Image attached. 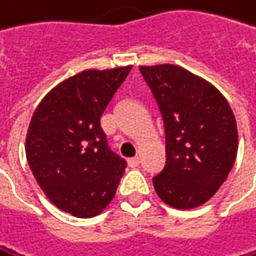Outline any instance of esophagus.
<instances>
[{"label":"esophagus","mask_w":256,"mask_h":256,"mask_svg":"<svg viewBox=\"0 0 256 256\" xmlns=\"http://www.w3.org/2000/svg\"><path fill=\"white\" fill-rule=\"evenodd\" d=\"M138 163H140V158L138 157H132V158L128 160V164L131 166V168H134V166H138Z\"/></svg>","instance_id":"obj_1"}]
</instances>
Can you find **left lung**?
Listing matches in <instances>:
<instances>
[{
	"instance_id": "8db88e82",
	"label": "left lung",
	"mask_w": 256,
	"mask_h": 256,
	"mask_svg": "<svg viewBox=\"0 0 256 256\" xmlns=\"http://www.w3.org/2000/svg\"><path fill=\"white\" fill-rule=\"evenodd\" d=\"M158 105L166 162L152 177L157 196L172 208L208 202L228 178L238 150L234 112L215 86L164 64L138 67Z\"/></svg>"
}]
</instances>
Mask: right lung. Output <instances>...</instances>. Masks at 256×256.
<instances>
[{
    "label": "right lung",
    "mask_w": 256,
    "mask_h": 256,
    "mask_svg": "<svg viewBox=\"0 0 256 256\" xmlns=\"http://www.w3.org/2000/svg\"><path fill=\"white\" fill-rule=\"evenodd\" d=\"M130 70L82 72L54 86L32 118L30 170L50 202L79 218L100 214L125 172L126 160L110 148L100 118Z\"/></svg>",
    "instance_id": "right-lung-1"
}]
</instances>
